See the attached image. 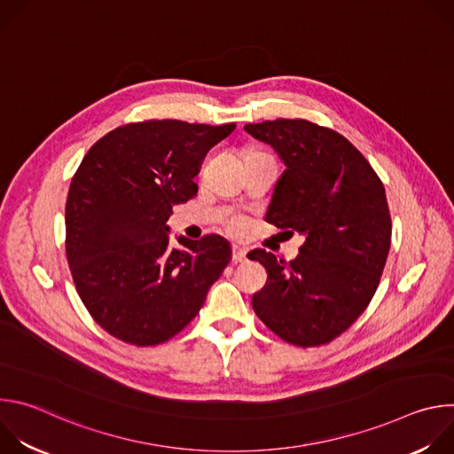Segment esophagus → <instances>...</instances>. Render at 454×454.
I'll use <instances>...</instances> for the list:
<instances>
[{"label": "esophagus", "mask_w": 454, "mask_h": 454, "mask_svg": "<svg viewBox=\"0 0 454 454\" xmlns=\"http://www.w3.org/2000/svg\"><path fill=\"white\" fill-rule=\"evenodd\" d=\"M231 258H233V262H246L247 261V251L240 246H233Z\"/></svg>", "instance_id": "34e87169"}]
</instances>
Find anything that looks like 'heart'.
Segmentation results:
<instances>
[{
	"label": "heart",
	"instance_id": "heart-1",
	"mask_svg": "<svg viewBox=\"0 0 454 454\" xmlns=\"http://www.w3.org/2000/svg\"><path fill=\"white\" fill-rule=\"evenodd\" d=\"M242 226H244V223H242L240 219H233V221L230 223V230H231V231H240Z\"/></svg>",
	"mask_w": 454,
	"mask_h": 454
}]
</instances>
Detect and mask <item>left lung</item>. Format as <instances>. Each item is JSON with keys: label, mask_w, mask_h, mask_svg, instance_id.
<instances>
[{"label": "left lung", "mask_w": 454, "mask_h": 454, "mask_svg": "<svg viewBox=\"0 0 454 454\" xmlns=\"http://www.w3.org/2000/svg\"><path fill=\"white\" fill-rule=\"evenodd\" d=\"M286 165L266 221L305 242L286 262L266 249L247 258L268 271L253 310L284 341L319 347L343 334L379 286L392 242L384 186L366 158L340 133L309 120L244 125Z\"/></svg>", "instance_id": "8db88e82"}]
</instances>
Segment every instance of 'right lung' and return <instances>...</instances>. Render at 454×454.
<instances>
[{"label": "right lung", "instance_id": "1", "mask_svg": "<svg viewBox=\"0 0 454 454\" xmlns=\"http://www.w3.org/2000/svg\"><path fill=\"white\" fill-rule=\"evenodd\" d=\"M235 123L147 120L116 127L79 165L67 200V256L77 293L98 325L137 347L165 343L196 317L231 261L219 235L179 237L174 205L198 193L207 153Z\"/></svg>", "mask_w": 454, "mask_h": 454}]
</instances>
